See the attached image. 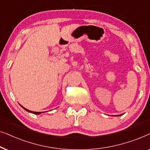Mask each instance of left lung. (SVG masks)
Returning <instances> with one entry per match:
<instances>
[{
    "mask_svg": "<svg viewBox=\"0 0 150 150\" xmlns=\"http://www.w3.org/2000/svg\"><path fill=\"white\" fill-rule=\"evenodd\" d=\"M121 115H123V114H121V115H117V116H118V117H119V116H121Z\"/></svg>",
    "mask_w": 150,
    "mask_h": 150,
    "instance_id": "8db88e82",
    "label": "left lung"
}]
</instances>
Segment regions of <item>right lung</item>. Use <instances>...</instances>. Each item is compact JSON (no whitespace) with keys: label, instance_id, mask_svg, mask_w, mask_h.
<instances>
[{"label":"right lung","instance_id":"obj_1","mask_svg":"<svg viewBox=\"0 0 150 150\" xmlns=\"http://www.w3.org/2000/svg\"><path fill=\"white\" fill-rule=\"evenodd\" d=\"M21 105V104H20ZM21 106L23 108V109H25L26 111H27V112H31V113H33V114H35V115H40V114H41L42 112H33V111H31V110H29L28 109H27V108H25V107H23V105H21Z\"/></svg>","mask_w":150,"mask_h":150}]
</instances>
